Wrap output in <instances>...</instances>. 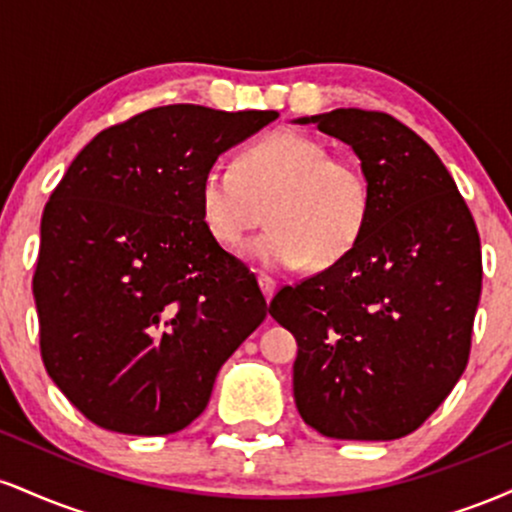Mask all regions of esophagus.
<instances>
[{
  "label": "esophagus",
  "mask_w": 512,
  "mask_h": 512,
  "mask_svg": "<svg viewBox=\"0 0 512 512\" xmlns=\"http://www.w3.org/2000/svg\"><path fill=\"white\" fill-rule=\"evenodd\" d=\"M257 281H260V289H262L264 298H267V303H269L274 298V293H276V281L269 279V276H264V274L257 276Z\"/></svg>",
  "instance_id": "obj_1"
}]
</instances>
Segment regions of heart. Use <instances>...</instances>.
Segmentation results:
<instances>
[{
    "instance_id": "b5f03b06",
    "label": "heart",
    "mask_w": 512,
    "mask_h": 512,
    "mask_svg": "<svg viewBox=\"0 0 512 512\" xmlns=\"http://www.w3.org/2000/svg\"><path fill=\"white\" fill-rule=\"evenodd\" d=\"M199 214L223 248L245 250L262 269L330 267L354 250L370 214L366 173L351 158L330 156L320 139L281 129L240 151L236 166L214 163L199 180Z\"/></svg>"
}]
</instances>
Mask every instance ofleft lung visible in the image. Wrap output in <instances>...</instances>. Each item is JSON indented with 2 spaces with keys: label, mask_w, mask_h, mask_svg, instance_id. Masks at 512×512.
I'll use <instances>...</instances> for the list:
<instances>
[{
  "label": "left lung",
  "mask_w": 512,
  "mask_h": 512,
  "mask_svg": "<svg viewBox=\"0 0 512 512\" xmlns=\"http://www.w3.org/2000/svg\"><path fill=\"white\" fill-rule=\"evenodd\" d=\"M293 122L349 144L370 185L354 250L269 303L298 342V414L337 440L409 436L467 368L477 226L436 151L395 117L337 108Z\"/></svg>",
  "instance_id": "obj_1"
}]
</instances>
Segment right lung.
<instances>
[{"mask_svg": "<svg viewBox=\"0 0 512 512\" xmlns=\"http://www.w3.org/2000/svg\"><path fill=\"white\" fill-rule=\"evenodd\" d=\"M276 110L163 105L103 129L45 204L33 298L48 375L88 421L168 436L202 414L267 317L255 274L209 236L199 180Z\"/></svg>", "mask_w": 512, "mask_h": 512, "instance_id": "add662e5", "label": "right lung"}]
</instances>
